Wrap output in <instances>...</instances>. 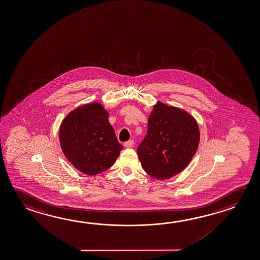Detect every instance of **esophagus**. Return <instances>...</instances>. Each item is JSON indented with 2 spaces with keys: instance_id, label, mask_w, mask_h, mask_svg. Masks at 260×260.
Listing matches in <instances>:
<instances>
[{
  "instance_id": "obj_1",
  "label": "esophagus",
  "mask_w": 260,
  "mask_h": 260,
  "mask_svg": "<svg viewBox=\"0 0 260 260\" xmlns=\"http://www.w3.org/2000/svg\"><path fill=\"white\" fill-rule=\"evenodd\" d=\"M133 144H134V141H128L124 143V147H125V148H132V147H133Z\"/></svg>"
}]
</instances>
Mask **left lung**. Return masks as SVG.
<instances>
[{"mask_svg": "<svg viewBox=\"0 0 260 260\" xmlns=\"http://www.w3.org/2000/svg\"><path fill=\"white\" fill-rule=\"evenodd\" d=\"M199 124L180 108L157 101L148 120V132L138 148L145 172L165 180L187 168L200 144Z\"/></svg>", "mask_w": 260, "mask_h": 260, "instance_id": "obj_1", "label": "left lung"}]
</instances>
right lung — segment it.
I'll use <instances>...</instances> for the list:
<instances>
[{
    "instance_id": "1",
    "label": "right lung",
    "mask_w": 260,
    "mask_h": 260,
    "mask_svg": "<svg viewBox=\"0 0 260 260\" xmlns=\"http://www.w3.org/2000/svg\"><path fill=\"white\" fill-rule=\"evenodd\" d=\"M109 111L100 103L78 107L62 119L60 148L78 171L89 176L110 169L123 149L109 122Z\"/></svg>"
}]
</instances>
